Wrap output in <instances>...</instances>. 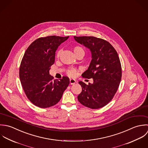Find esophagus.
I'll list each match as a JSON object with an SVG mask.
<instances>
[{"label":"esophagus","mask_w":148,"mask_h":148,"mask_svg":"<svg viewBox=\"0 0 148 148\" xmlns=\"http://www.w3.org/2000/svg\"><path fill=\"white\" fill-rule=\"evenodd\" d=\"M75 83H76V81L74 79H70V84L71 85H74Z\"/></svg>","instance_id":"esophagus-1"}]
</instances>
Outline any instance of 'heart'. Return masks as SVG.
Masks as SVG:
<instances>
[{"mask_svg": "<svg viewBox=\"0 0 148 148\" xmlns=\"http://www.w3.org/2000/svg\"><path fill=\"white\" fill-rule=\"evenodd\" d=\"M73 50H74V52L75 53V54H77L80 51H84V50L83 48H82L80 46H74V48H73ZM85 52V51H84ZM61 53V50H59L58 51H57V57H59L60 54ZM69 75H71V76H73L74 75H75V73H76V70L74 69H70L68 71H67Z\"/></svg>", "mask_w": 148, "mask_h": 148, "instance_id": "heart-1", "label": "heart"}]
</instances>
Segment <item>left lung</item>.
<instances>
[{
	"instance_id": "left-lung-1",
	"label": "left lung",
	"mask_w": 148,
	"mask_h": 148,
	"mask_svg": "<svg viewBox=\"0 0 148 148\" xmlns=\"http://www.w3.org/2000/svg\"><path fill=\"white\" fill-rule=\"evenodd\" d=\"M79 43L88 48L91 53L89 67L82 76L92 78L93 83L79 84L82 92L78 95L79 102L92 109L106 105L113 98L119 85L121 64L115 49L108 41L94 36H74Z\"/></svg>"
}]
</instances>
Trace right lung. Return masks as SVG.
Segmentation results:
<instances>
[{
  "mask_svg": "<svg viewBox=\"0 0 148 148\" xmlns=\"http://www.w3.org/2000/svg\"><path fill=\"white\" fill-rule=\"evenodd\" d=\"M69 37L39 38L30 45L23 56L19 68L20 81L28 99L39 108L57 104L69 85L67 77L54 80L49 74L56 50Z\"/></svg>",
  "mask_w": 148,
  "mask_h": 148,
  "instance_id": "1",
  "label": "right lung"
}]
</instances>
